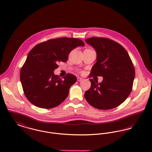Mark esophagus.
Here are the masks:
<instances>
[{"mask_svg": "<svg viewBox=\"0 0 152 152\" xmlns=\"http://www.w3.org/2000/svg\"><path fill=\"white\" fill-rule=\"evenodd\" d=\"M83 79L82 78H81V77H77V81H83Z\"/></svg>", "mask_w": 152, "mask_h": 152, "instance_id": "1", "label": "esophagus"}]
</instances>
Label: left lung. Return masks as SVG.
<instances>
[{"instance_id": "left-lung-1", "label": "left lung", "mask_w": 152, "mask_h": 152, "mask_svg": "<svg viewBox=\"0 0 152 152\" xmlns=\"http://www.w3.org/2000/svg\"><path fill=\"white\" fill-rule=\"evenodd\" d=\"M96 52V63L90 77L102 76L103 81L89 79L91 86L84 94L90 105L99 110H110L122 104L130 95L135 77L134 66L125 48L105 38L85 39Z\"/></svg>"}]
</instances>
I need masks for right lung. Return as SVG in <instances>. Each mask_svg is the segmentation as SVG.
Masks as SVG:
<instances>
[{"instance_id": "right-lung-1", "label": "right lung", "mask_w": 152, "mask_h": 152, "mask_svg": "<svg viewBox=\"0 0 152 152\" xmlns=\"http://www.w3.org/2000/svg\"><path fill=\"white\" fill-rule=\"evenodd\" d=\"M79 46H84L80 39L61 37L39 44L30 51L20 73L23 92L30 102L39 108H52L68 97L76 77L68 73L61 79L54 71L58 62H66L69 53Z\"/></svg>"}]
</instances>
